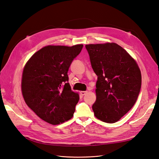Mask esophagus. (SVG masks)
I'll return each mask as SVG.
<instances>
[{"label": "esophagus", "instance_id": "esophagus-1", "mask_svg": "<svg viewBox=\"0 0 159 159\" xmlns=\"http://www.w3.org/2000/svg\"><path fill=\"white\" fill-rule=\"evenodd\" d=\"M87 93V91H80V93H81V95H82V96H84V95H85L86 93Z\"/></svg>", "mask_w": 159, "mask_h": 159}]
</instances>
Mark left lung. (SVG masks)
Wrapping results in <instances>:
<instances>
[{
  "label": "left lung",
  "instance_id": "1",
  "mask_svg": "<svg viewBox=\"0 0 159 159\" xmlns=\"http://www.w3.org/2000/svg\"><path fill=\"white\" fill-rule=\"evenodd\" d=\"M91 66L97 75L96 101L92 108L97 118L114 123L135 103L141 85V74L135 60L115 43L89 44Z\"/></svg>",
  "mask_w": 159,
  "mask_h": 159
}]
</instances>
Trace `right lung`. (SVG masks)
<instances>
[{"label":"right lung","instance_id":"1","mask_svg":"<svg viewBox=\"0 0 159 159\" xmlns=\"http://www.w3.org/2000/svg\"><path fill=\"white\" fill-rule=\"evenodd\" d=\"M83 45H48L32 55L25 65L21 93L27 105L44 121L57 125L72 118L78 102L68 72Z\"/></svg>","mask_w":159,"mask_h":159}]
</instances>
